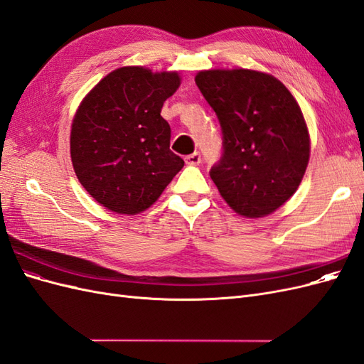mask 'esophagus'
Returning a JSON list of instances; mask_svg holds the SVG:
<instances>
[{"mask_svg": "<svg viewBox=\"0 0 364 364\" xmlns=\"http://www.w3.org/2000/svg\"><path fill=\"white\" fill-rule=\"evenodd\" d=\"M185 164L186 165H199L200 164V155L199 153H193V155L185 156Z\"/></svg>", "mask_w": 364, "mask_h": 364, "instance_id": "34e87169", "label": "esophagus"}]
</instances>
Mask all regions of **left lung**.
Wrapping results in <instances>:
<instances>
[{"label": "left lung", "mask_w": 364, "mask_h": 364, "mask_svg": "<svg viewBox=\"0 0 364 364\" xmlns=\"http://www.w3.org/2000/svg\"><path fill=\"white\" fill-rule=\"evenodd\" d=\"M196 85L223 130V156L209 174L238 215L261 218L299 188L311 141L296 98L277 77L245 68L203 70Z\"/></svg>", "instance_id": "left-lung-1"}]
</instances>
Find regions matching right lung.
Wrapping results in <instances>:
<instances>
[{
    "label": "right lung",
    "mask_w": 364,
    "mask_h": 364,
    "mask_svg": "<svg viewBox=\"0 0 364 364\" xmlns=\"http://www.w3.org/2000/svg\"><path fill=\"white\" fill-rule=\"evenodd\" d=\"M181 86L178 71L121 67L85 95L70 135L77 179L95 202L136 215L155 203L183 167L170 150L164 102Z\"/></svg>",
    "instance_id": "add662e5"
}]
</instances>
